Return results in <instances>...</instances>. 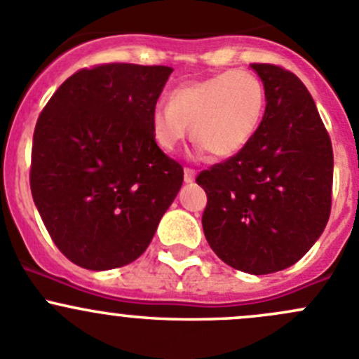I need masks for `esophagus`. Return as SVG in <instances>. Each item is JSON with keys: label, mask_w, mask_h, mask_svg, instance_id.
Listing matches in <instances>:
<instances>
[{"label": "esophagus", "mask_w": 359, "mask_h": 359, "mask_svg": "<svg viewBox=\"0 0 359 359\" xmlns=\"http://www.w3.org/2000/svg\"><path fill=\"white\" fill-rule=\"evenodd\" d=\"M194 177H196V172L191 168H184V180H186L187 184H191L194 180Z\"/></svg>", "instance_id": "esophagus-1"}]
</instances>
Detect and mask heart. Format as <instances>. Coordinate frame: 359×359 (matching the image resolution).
Segmentation results:
<instances>
[{"label":"heart","mask_w":359,"mask_h":359,"mask_svg":"<svg viewBox=\"0 0 359 359\" xmlns=\"http://www.w3.org/2000/svg\"><path fill=\"white\" fill-rule=\"evenodd\" d=\"M264 102V86L255 74L227 71L172 90L168 106L159 104L151 112V133L159 149L173 153L191 126L193 142L213 158H231L255 133Z\"/></svg>","instance_id":"heart-1"}]
</instances>
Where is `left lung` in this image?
Listing matches in <instances>:
<instances>
[{
	"instance_id": "8db88e82",
	"label": "left lung",
	"mask_w": 359,
	"mask_h": 359,
	"mask_svg": "<svg viewBox=\"0 0 359 359\" xmlns=\"http://www.w3.org/2000/svg\"><path fill=\"white\" fill-rule=\"evenodd\" d=\"M266 112L250 142L196 177L203 231L227 266L250 274L287 269L316 243L332 208L334 151L306 85L274 64H250Z\"/></svg>"
}]
</instances>
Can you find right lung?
<instances>
[{
  "instance_id": "add662e5",
  "label": "right lung",
  "mask_w": 359,
  "mask_h": 359,
  "mask_svg": "<svg viewBox=\"0 0 359 359\" xmlns=\"http://www.w3.org/2000/svg\"><path fill=\"white\" fill-rule=\"evenodd\" d=\"M172 71L81 69L39 114L32 200L53 243L76 266L106 271L139 259L182 186V166L151 133V112Z\"/></svg>"
}]
</instances>
